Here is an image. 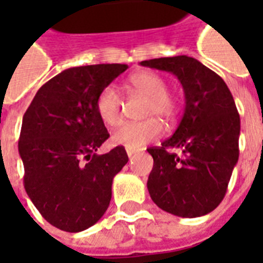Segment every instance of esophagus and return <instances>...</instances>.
I'll return each instance as SVG.
<instances>
[{
    "instance_id": "esophagus-1",
    "label": "esophagus",
    "mask_w": 263,
    "mask_h": 263,
    "mask_svg": "<svg viewBox=\"0 0 263 263\" xmlns=\"http://www.w3.org/2000/svg\"><path fill=\"white\" fill-rule=\"evenodd\" d=\"M138 151H134V149H126V155H128V158H132L134 155H137Z\"/></svg>"
}]
</instances>
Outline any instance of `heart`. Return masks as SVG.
Segmentation results:
<instances>
[{
  "label": "heart",
  "mask_w": 263,
  "mask_h": 263,
  "mask_svg": "<svg viewBox=\"0 0 263 263\" xmlns=\"http://www.w3.org/2000/svg\"><path fill=\"white\" fill-rule=\"evenodd\" d=\"M129 86L137 92L148 98L146 117H160L162 120L171 121L177 114L176 98L171 96L167 83L158 73L142 70L129 77ZM98 117L104 124L109 126L118 125L122 120V100L114 86H107L98 94L96 101ZM163 134V126L159 120L149 118L141 122H125L112 132V143L125 146L126 149L139 151L146 143L159 139Z\"/></svg>",
  "instance_id": "1"
}]
</instances>
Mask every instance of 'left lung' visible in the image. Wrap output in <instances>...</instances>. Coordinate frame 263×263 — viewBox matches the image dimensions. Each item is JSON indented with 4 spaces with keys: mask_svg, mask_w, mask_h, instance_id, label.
<instances>
[{
    "mask_svg": "<svg viewBox=\"0 0 263 263\" xmlns=\"http://www.w3.org/2000/svg\"><path fill=\"white\" fill-rule=\"evenodd\" d=\"M141 66L175 74L184 91V112L175 134L148 149L154 158L151 198L177 217L209 214L226 196L239 156L241 121L231 91L217 73L186 54L143 60Z\"/></svg>",
    "mask_w": 263,
    "mask_h": 263,
    "instance_id": "1",
    "label": "left lung"
}]
</instances>
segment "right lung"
Segmentation results:
<instances>
[{"instance_id":"obj_1","label":"right lung","mask_w":263,"mask_h":263,"mask_svg":"<svg viewBox=\"0 0 263 263\" xmlns=\"http://www.w3.org/2000/svg\"><path fill=\"white\" fill-rule=\"evenodd\" d=\"M128 65L70 67L45 83L22 118L18 142L24 184L45 220L67 232L94 226L111 201L124 146L97 155L109 134L98 117L100 91Z\"/></svg>"}]
</instances>
